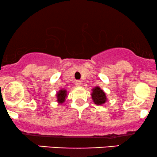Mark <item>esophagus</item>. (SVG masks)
Here are the masks:
<instances>
[{
    "label": "esophagus",
    "mask_w": 157,
    "mask_h": 157,
    "mask_svg": "<svg viewBox=\"0 0 157 157\" xmlns=\"http://www.w3.org/2000/svg\"><path fill=\"white\" fill-rule=\"evenodd\" d=\"M75 84H76V86L77 87H79L81 86V81H76V82H75Z\"/></svg>",
    "instance_id": "34e87169"
}]
</instances>
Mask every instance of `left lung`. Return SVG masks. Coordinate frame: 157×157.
I'll return each mask as SVG.
<instances>
[{
    "label": "left lung",
    "mask_w": 157,
    "mask_h": 157,
    "mask_svg": "<svg viewBox=\"0 0 157 157\" xmlns=\"http://www.w3.org/2000/svg\"><path fill=\"white\" fill-rule=\"evenodd\" d=\"M91 97H92L94 102L97 105H103L107 101V97H106L105 93L99 86H96L92 89Z\"/></svg>",
    "instance_id": "1"
}]
</instances>
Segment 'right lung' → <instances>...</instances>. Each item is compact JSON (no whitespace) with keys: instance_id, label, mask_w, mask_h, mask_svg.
<instances>
[{"instance_id":"obj_1","label":"right lung","mask_w":157,"mask_h":157,"mask_svg":"<svg viewBox=\"0 0 157 157\" xmlns=\"http://www.w3.org/2000/svg\"><path fill=\"white\" fill-rule=\"evenodd\" d=\"M57 101L59 104H63L66 101V98L67 97V91L66 89H62L57 93Z\"/></svg>"}]
</instances>
